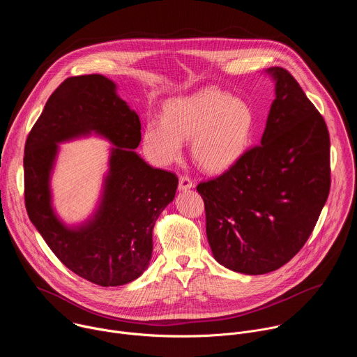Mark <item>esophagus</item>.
<instances>
[{"label": "esophagus", "mask_w": 357, "mask_h": 357, "mask_svg": "<svg viewBox=\"0 0 357 357\" xmlns=\"http://www.w3.org/2000/svg\"><path fill=\"white\" fill-rule=\"evenodd\" d=\"M193 186V182L188 176H181L179 178V190H188Z\"/></svg>", "instance_id": "34e87169"}]
</instances>
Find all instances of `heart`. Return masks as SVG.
I'll return each instance as SVG.
<instances>
[{"label":"heart","instance_id":"obj_1","mask_svg":"<svg viewBox=\"0 0 357 357\" xmlns=\"http://www.w3.org/2000/svg\"><path fill=\"white\" fill-rule=\"evenodd\" d=\"M256 116L241 98L216 87H205L190 96L169 100L162 119H149L144 145L157 164L167 165L182 151V139H190V155L206 172L231 168L247 151Z\"/></svg>","mask_w":357,"mask_h":357}]
</instances>
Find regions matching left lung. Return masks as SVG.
Listing matches in <instances>:
<instances>
[{"label":"left lung","instance_id":"1","mask_svg":"<svg viewBox=\"0 0 357 357\" xmlns=\"http://www.w3.org/2000/svg\"><path fill=\"white\" fill-rule=\"evenodd\" d=\"M275 83L260 145L223 175L197 185L215 260L260 275L287 264L310 238L331 189V141L324 117L292 75Z\"/></svg>","mask_w":357,"mask_h":357}]
</instances>
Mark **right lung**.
<instances>
[{
    "mask_svg": "<svg viewBox=\"0 0 357 357\" xmlns=\"http://www.w3.org/2000/svg\"><path fill=\"white\" fill-rule=\"evenodd\" d=\"M91 133L114 145L109 171L93 215L69 227L53 209L50 176L59 144ZM139 141L138 114L103 75L66 79L26 138L25 206L32 225L70 271L101 287L128 284L148 268L152 230L178 188L175 174L149 167L137 154Z\"/></svg>",
    "mask_w": 357,
    "mask_h": 357,
    "instance_id": "1",
    "label": "right lung"
}]
</instances>
